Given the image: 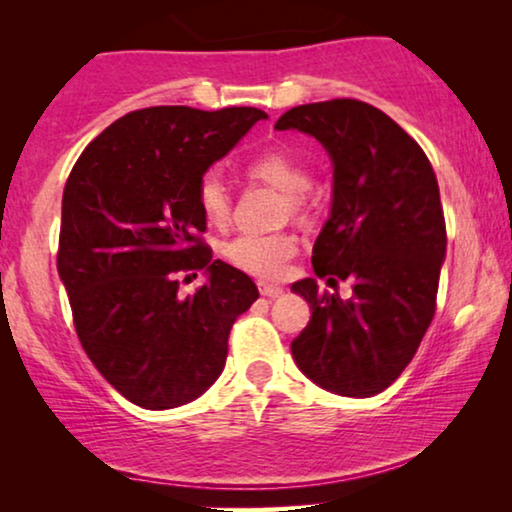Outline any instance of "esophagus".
<instances>
[{
    "instance_id": "esophagus-1",
    "label": "esophagus",
    "mask_w": 512,
    "mask_h": 512,
    "mask_svg": "<svg viewBox=\"0 0 512 512\" xmlns=\"http://www.w3.org/2000/svg\"><path fill=\"white\" fill-rule=\"evenodd\" d=\"M258 291H261V296H268V298H277L284 293L282 286L272 284V282H258Z\"/></svg>"
}]
</instances>
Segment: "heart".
<instances>
[{
  "instance_id": "obj_1",
  "label": "heart",
  "mask_w": 512,
  "mask_h": 512,
  "mask_svg": "<svg viewBox=\"0 0 512 512\" xmlns=\"http://www.w3.org/2000/svg\"><path fill=\"white\" fill-rule=\"evenodd\" d=\"M247 177L265 181V184L279 188L286 193L293 214H303L307 209V188L312 179L303 160L293 156L291 151L275 146L256 153L254 158L244 165ZM195 202L209 226L226 228L233 212V198H230L228 186L216 172H205L195 186ZM298 242L291 233H240L233 240L223 244V256L228 258L235 268L249 275L275 279L282 277L286 265L296 254Z\"/></svg>"
}]
</instances>
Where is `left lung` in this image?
I'll list each match as a JSON object with an SVG mask.
<instances>
[{
    "label": "left lung",
    "instance_id": "8db88e82",
    "mask_svg": "<svg viewBox=\"0 0 512 512\" xmlns=\"http://www.w3.org/2000/svg\"><path fill=\"white\" fill-rule=\"evenodd\" d=\"M277 130L319 139L333 160L331 219L312 249L317 277L352 282V298L293 291L312 307L291 342L298 368L333 394H380L415 356L436 314L447 233L436 172L415 139L366 102L300 104Z\"/></svg>",
    "mask_w": 512,
    "mask_h": 512
}]
</instances>
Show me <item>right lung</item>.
<instances>
[{"mask_svg":"<svg viewBox=\"0 0 512 512\" xmlns=\"http://www.w3.org/2000/svg\"><path fill=\"white\" fill-rule=\"evenodd\" d=\"M254 107L137 109L76 160L62 193L58 272L83 352L146 410L179 408L212 387L235 319L258 298L249 275L212 261L195 186L251 125ZM205 269L193 297L181 271Z\"/></svg>","mask_w":512,"mask_h":512,"instance_id":"add662e5","label":"right lung"}]
</instances>
